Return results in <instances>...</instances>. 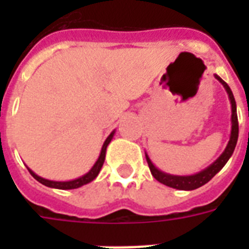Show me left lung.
Instances as JSON below:
<instances>
[{"label": "left lung", "mask_w": 249, "mask_h": 249, "mask_svg": "<svg viewBox=\"0 0 249 249\" xmlns=\"http://www.w3.org/2000/svg\"><path fill=\"white\" fill-rule=\"evenodd\" d=\"M216 79L220 81L224 88L226 89L229 94V99L231 103V134H230V141H229L228 146L225 148V151L221 154V156L214 161L213 164L205 168L204 170H201L199 173L193 174V176H173V174L164 173L161 170H159L154 164L151 163V160L146 154V160H147L148 168L151 170V174L155 177V179L163 183L165 186L173 187L177 190H195L199 189L200 186L205 185L207 182H209L218 172H220L224 165L228 163V160L230 159V156L232 155V152L235 150L236 142H238V134H239V125H238V115H236V103L235 98L232 95L231 89L229 88V85L225 83L224 80L221 79L220 76L216 75Z\"/></svg>", "instance_id": "1"}]
</instances>
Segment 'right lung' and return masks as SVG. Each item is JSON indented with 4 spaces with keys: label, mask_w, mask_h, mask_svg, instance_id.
<instances>
[{
    "label": "right lung",
    "mask_w": 249,
    "mask_h": 249,
    "mask_svg": "<svg viewBox=\"0 0 249 249\" xmlns=\"http://www.w3.org/2000/svg\"><path fill=\"white\" fill-rule=\"evenodd\" d=\"M113 134H115V130H113L108 137H107V140L105 141V143L102 146V150H101V155L98 158V160L95 161V164L93 165V168L88 172L86 174H84L83 177L80 178H76V179H72V181H66V182H58V181H50V179H45V178L40 177V176H37L35 172L29 169V173L32 174V177L35 179L42 183V185L48 186V187H53V189H59V190H71V189H77V187H81V186L86 185V183H89L94 179V178L97 177L98 173L101 172L102 166H103V163H105V159H106V150H107V146L108 143L111 142L112 140Z\"/></svg>",
    "instance_id": "1"
}]
</instances>
